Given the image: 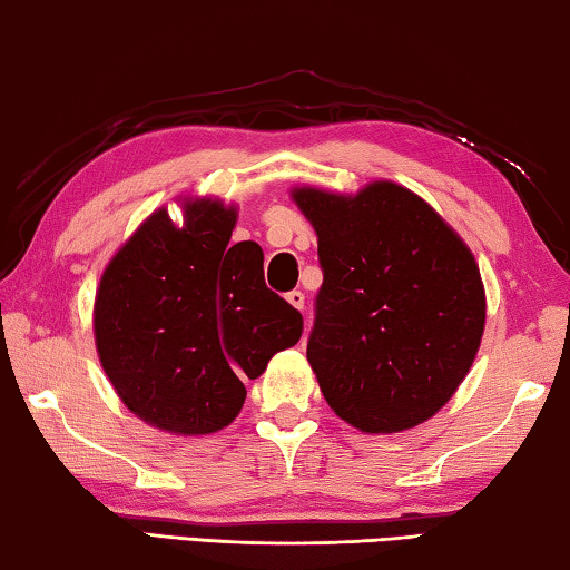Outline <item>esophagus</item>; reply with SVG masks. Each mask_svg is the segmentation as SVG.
<instances>
[{"label":"esophagus","instance_id":"34e87169","mask_svg":"<svg viewBox=\"0 0 570 570\" xmlns=\"http://www.w3.org/2000/svg\"><path fill=\"white\" fill-rule=\"evenodd\" d=\"M286 302L294 306V309H304V294L302 292H288Z\"/></svg>","mask_w":570,"mask_h":570}]
</instances>
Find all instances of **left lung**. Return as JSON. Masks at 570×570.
I'll return each instance as SVG.
<instances>
[{
	"label": "left lung",
	"mask_w": 570,
	"mask_h": 570,
	"mask_svg": "<svg viewBox=\"0 0 570 570\" xmlns=\"http://www.w3.org/2000/svg\"><path fill=\"white\" fill-rule=\"evenodd\" d=\"M324 274L306 360L330 409L365 433L429 421L480 350V266L446 220L395 183L296 187Z\"/></svg>",
	"instance_id": "1"
}]
</instances>
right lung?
Listing matches in <instances>:
<instances>
[{
  "label": "right lung",
  "mask_w": 570,
  "mask_h": 570,
  "mask_svg": "<svg viewBox=\"0 0 570 570\" xmlns=\"http://www.w3.org/2000/svg\"><path fill=\"white\" fill-rule=\"evenodd\" d=\"M236 207L187 197L159 207L108 261L94 304L98 360L126 409L183 436L236 421L246 381L302 337L304 320L266 288L258 243H230Z\"/></svg>",
  "instance_id": "obj_1"
}]
</instances>
